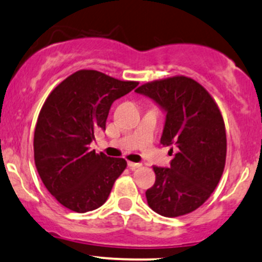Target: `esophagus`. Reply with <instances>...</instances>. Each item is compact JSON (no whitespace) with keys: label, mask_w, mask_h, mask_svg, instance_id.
I'll list each match as a JSON object with an SVG mask.
<instances>
[{"label":"esophagus","mask_w":262,"mask_h":262,"mask_svg":"<svg viewBox=\"0 0 262 262\" xmlns=\"http://www.w3.org/2000/svg\"><path fill=\"white\" fill-rule=\"evenodd\" d=\"M128 167L130 169H137V168H140L141 167V163H137V162H128Z\"/></svg>","instance_id":"esophagus-1"}]
</instances>
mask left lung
Listing matches in <instances>:
<instances>
[{
    "mask_svg": "<svg viewBox=\"0 0 262 262\" xmlns=\"http://www.w3.org/2000/svg\"><path fill=\"white\" fill-rule=\"evenodd\" d=\"M135 91L166 112L161 144L178 149L169 168L154 166L156 181L145 193L147 204L165 217L193 212L209 199L225 169L221 111L203 85L184 75L150 81Z\"/></svg>",
    "mask_w": 262,
    "mask_h": 262,
    "instance_id": "obj_1",
    "label": "left lung"
}]
</instances>
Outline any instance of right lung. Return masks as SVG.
<instances>
[{"label": "right lung", "mask_w": 262, "mask_h": 262, "mask_svg": "<svg viewBox=\"0 0 262 262\" xmlns=\"http://www.w3.org/2000/svg\"><path fill=\"white\" fill-rule=\"evenodd\" d=\"M138 81H123L91 69L66 78L41 107L34 133V160L41 181L55 199L74 212L105 204L127 167L119 157L90 149L94 133L106 128L113 101Z\"/></svg>", "instance_id": "obj_1"}]
</instances>
